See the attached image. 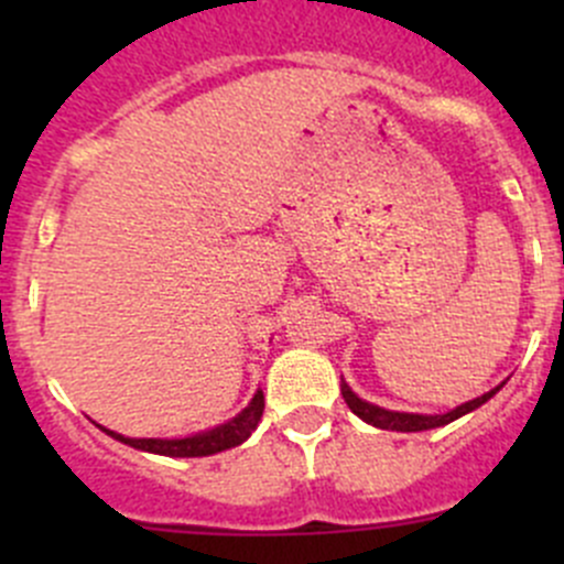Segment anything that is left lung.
<instances>
[{"instance_id":"obj_1","label":"left lung","mask_w":564,"mask_h":564,"mask_svg":"<svg viewBox=\"0 0 564 564\" xmlns=\"http://www.w3.org/2000/svg\"><path fill=\"white\" fill-rule=\"evenodd\" d=\"M499 388H502V384H499ZM499 388L488 390L486 395L475 398V401L460 403V406H456V409H453V412H447V414L388 412V409L373 406V403H368V401H362V398H357L355 392H351L349 384H340V392H344V401L349 403V409H351V412H355L360 420H366V423L377 425V429H384V431H403V434H409V431H429V429H440V425L453 423V420H458L460 414H466V412H471V409L482 406V403H486L488 398L497 395Z\"/></svg>"}]
</instances>
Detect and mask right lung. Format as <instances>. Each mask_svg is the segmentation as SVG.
Here are the masks:
<instances>
[{
    "mask_svg": "<svg viewBox=\"0 0 564 564\" xmlns=\"http://www.w3.org/2000/svg\"><path fill=\"white\" fill-rule=\"evenodd\" d=\"M261 412H264V392L256 390L253 401H250L235 420L207 431V434L187 436V440H128V436L113 434V431L108 429L104 431L108 436H113V440L135 447V451H147V453H158V456H174V458H196V456H213V453L242 445V442L253 434L256 425H259Z\"/></svg>",
    "mask_w": 564,
    "mask_h": 564,
    "instance_id": "1",
    "label": "right lung"
}]
</instances>
